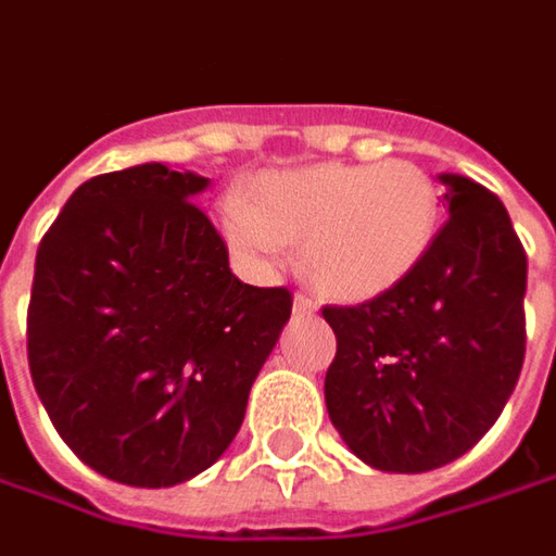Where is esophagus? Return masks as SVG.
Segmentation results:
<instances>
[{
	"instance_id": "1",
	"label": "esophagus",
	"mask_w": 556,
	"mask_h": 556,
	"mask_svg": "<svg viewBox=\"0 0 556 556\" xmlns=\"http://www.w3.org/2000/svg\"><path fill=\"white\" fill-rule=\"evenodd\" d=\"M293 312L296 315H315L317 312V300L312 296V293H305V290H300L296 296H293Z\"/></svg>"
}]
</instances>
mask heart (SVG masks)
Here are the masks:
<instances>
[{
  "instance_id": "obj_1",
  "label": "heart",
  "mask_w": 556,
  "mask_h": 556,
  "mask_svg": "<svg viewBox=\"0 0 556 556\" xmlns=\"http://www.w3.org/2000/svg\"><path fill=\"white\" fill-rule=\"evenodd\" d=\"M435 224V184L408 160L271 172L256 184L254 205H224V232L236 251L275 263L285 244H302L317 290L348 302L400 285L427 254Z\"/></svg>"
}]
</instances>
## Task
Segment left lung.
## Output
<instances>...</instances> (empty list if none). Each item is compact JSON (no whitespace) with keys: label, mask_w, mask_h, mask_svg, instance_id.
Wrapping results in <instances>:
<instances>
[{"label":"left lung","mask_w":556,"mask_h":556,"mask_svg":"<svg viewBox=\"0 0 556 556\" xmlns=\"http://www.w3.org/2000/svg\"><path fill=\"white\" fill-rule=\"evenodd\" d=\"M442 184L451 217L415 269L359 305H324L339 342L329 420L381 472H430L476 447L527 351V254L511 217L481 184Z\"/></svg>","instance_id":"8db88e82"}]
</instances>
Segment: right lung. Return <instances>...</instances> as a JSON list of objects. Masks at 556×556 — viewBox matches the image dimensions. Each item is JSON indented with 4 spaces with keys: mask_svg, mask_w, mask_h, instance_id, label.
I'll list each match as a JSON object with an SVG mask.
<instances>
[{
    "mask_svg": "<svg viewBox=\"0 0 556 556\" xmlns=\"http://www.w3.org/2000/svg\"><path fill=\"white\" fill-rule=\"evenodd\" d=\"M205 184L163 163L96 175L38 244V400L80 460L132 488L181 484L227 451L293 308L287 287L232 275L193 202Z\"/></svg>",
    "mask_w": 556,
    "mask_h": 556,
    "instance_id": "right-lung-1",
    "label": "right lung"
}]
</instances>
